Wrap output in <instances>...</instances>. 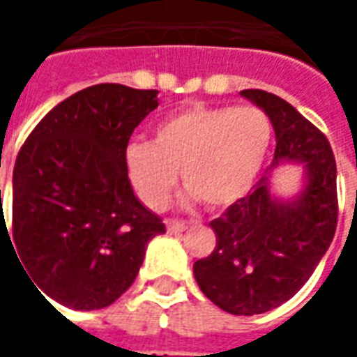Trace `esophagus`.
<instances>
[{"label": "esophagus", "mask_w": 357, "mask_h": 357, "mask_svg": "<svg viewBox=\"0 0 357 357\" xmlns=\"http://www.w3.org/2000/svg\"><path fill=\"white\" fill-rule=\"evenodd\" d=\"M166 227L170 233H181L185 231L189 225L185 222H179V220H166Z\"/></svg>", "instance_id": "1"}]
</instances>
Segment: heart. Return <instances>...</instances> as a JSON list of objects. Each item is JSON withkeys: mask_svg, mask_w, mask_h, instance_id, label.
<instances>
[{"mask_svg": "<svg viewBox=\"0 0 357 357\" xmlns=\"http://www.w3.org/2000/svg\"><path fill=\"white\" fill-rule=\"evenodd\" d=\"M271 120L258 107H193L164 118L153 139L126 149V172L141 202L160 210L178 181L210 210L250 191L271 141Z\"/></svg>", "mask_w": 357, "mask_h": 357, "instance_id": "obj_1", "label": "heart"}]
</instances>
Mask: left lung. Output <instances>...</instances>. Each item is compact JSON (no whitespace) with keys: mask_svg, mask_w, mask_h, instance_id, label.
I'll list each match as a JSON object with an SVG mask.
<instances>
[{"mask_svg":"<svg viewBox=\"0 0 357 357\" xmlns=\"http://www.w3.org/2000/svg\"><path fill=\"white\" fill-rule=\"evenodd\" d=\"M275 130V155L255 191L233 202L210 227L212 255L197 260V283L218 307L233 315L269 312L304 287L335 237L338 218L337 162L329 141L281 97L243 89ZM289 160L305 164L307 185L296 199L271 197L268 176Z\"/></svg>","mask_w":357,"mask_h":357,"instance_id":"1","label":"left lung"}]
</instances>
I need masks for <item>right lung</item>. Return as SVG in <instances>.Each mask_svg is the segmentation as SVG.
<instances>
[{
    "label": "right lung",
    "instance_id": "add662e5",
    "mask_svg": "<svg viewBox=\"0 0 357 357\" xmlns=\"http://www.w3.org/2000/svg\"><path fill=\"white\" fill-rule=\"evenodd\" d=\"M156 93L120 84L82 89L40 120L17 156L11 231L1 208L0 241L13 239L36 291L63 306H110L135 281L149 241L166 231L126 172L130 137L158 107Z\"/></svg>",
    "mask_w": 357,
    "mask_h": 357
}]
</instances>
